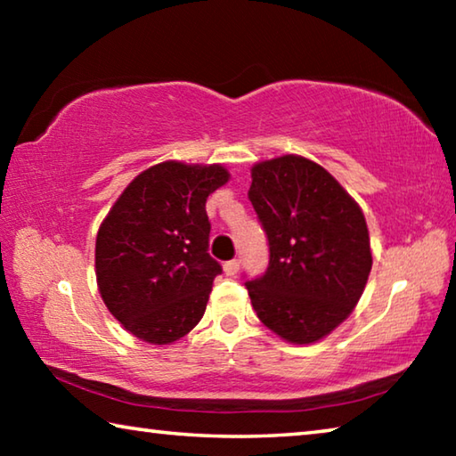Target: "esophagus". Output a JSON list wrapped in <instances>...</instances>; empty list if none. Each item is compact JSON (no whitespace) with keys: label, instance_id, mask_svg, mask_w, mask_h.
Instances as JSON below:
<instances>
[{"label":"esophagus","instance_id":"34e87169","mask_svg":"<svg viewBox=\"0 0 456 456\" xmlns=\"http://www.w3.org/2000/svg\"><path fill=\"white\" fill-rule=\"evenodd\" d=\"M223 269H225L227 275H235L239 272V259H231L227 261L225 265H223Z\"/></svg>","mask_w":456,"mask_h":456}]
</instances>
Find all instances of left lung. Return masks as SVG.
<instances>
[{
  "label": "left lung",
  "instance_id": "8db88e82",
  "mask_svg": "<svg viewBox=\"0 0 456 456\" xmlns=\"http://www.w3.org/2000/svg\"><path fill=\"white\" fill-rule=\"evenodd\" d=\"M249 200L269 241L265 273L245 281L257 318L291 344L336 330L366 288L364 213L326 168L297 154L251 168Z\"/></svg>",
  "mask_w": 456,
  "mask_h": 456
}]
</instances>
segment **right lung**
<instances>
[{
  "label": "right lung",
  "instance_id": "obj_1",
  "mask_svg": "<svg viewBox=\"0 0 456 456\" xmlns=\"http://www.w3.org/2000/svg\"><path fill=\"white\" fill-rule=\"evenodd\" d=\"M227 181L221 165L167 160L138 175L100 225V296L142 342L173 344L203 318L221 273L207 253L211 223L205 203Z\"/></svg>",
  "mask_w": 456,
  "mask_h": 456
}]
</instances>
